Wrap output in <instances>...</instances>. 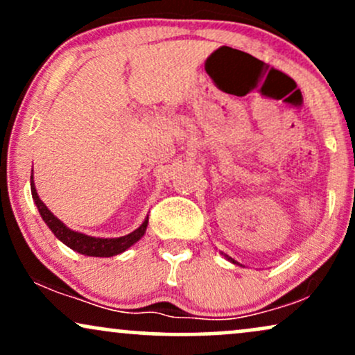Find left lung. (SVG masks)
Listing matches in <instances>:
<instances>
[{"instance_id":"8db88e82","label":"left lung","mask_w":355,"mask_h":355,"mask_svg":"<svg viewBox=\"0 0 355 355\" xmlns=\"http://www.w3.org/2000/svg\"><path fill=\"white\" fill-rule=\"evenodd\" d=\"M229 260H230V262H234V263H237V262H235V260H232V259H230V257H229Z\"/></svg>"}]
</instances>
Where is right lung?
<instances>
[{"instance_id":"right-lung-1","label":"right lung","mask_w":355,"mask_h":355,"mask_svg":"<svg viewBox=\"0 0 355 355\" xmlns=\"http://www.w3.org/2000/svg\"><path fill=\"white\" fill-rule=\"evenodd\" d=\"M31 195H33V200L38 207L40 215L44 220L50 230L56 235V239H60L64 245L73 248L75 252L83 255L89 257H113L125 252L126 248L132 247L133 243L138 242L141 237H144L146 225H148V217L145 218V222L141 223L140 227L132 234L125 235V237L118 239H96V237H88V235L80 234V232H73L68 229L67 225H63V222H60L55 215L48 210V207L40 200L38 193H36L33 177H31Z\"/></svg>"}]
</instances>
